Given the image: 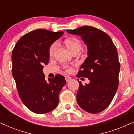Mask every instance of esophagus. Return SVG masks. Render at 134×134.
<instances>
[{"label":"esophagus","mask_w":134,"mask_h":134,"mask_svg":"<svg viewBox=\"0 0 134 134\" xmlns=\"http://www.w3.org/2000/svg\"><path fill=\"white\" fill-rule=\"evenodd\" d=\"M65 80H66V82H69V80H71V77L68 76H65Z\"/></svg>","instance_id":"esophagus-1"}]
</instances>
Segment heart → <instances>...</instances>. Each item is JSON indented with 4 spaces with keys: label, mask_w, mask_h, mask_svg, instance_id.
<instances>
[{
    "label": "heart",
    "mask_w": 134,
    "mask_h": 134,
    "mask_svg": "<svg viewBox=\"0 0 134 134\" xmlns=\"http://www.w3.org/2000/svg\"><path fill=\"white\" fill-rule=\"evenodd\" d=\"M65 45L68 49L71 52H73L75 50L80 51V49H81V43H80V42L77 39H74V38H71V39H68L66 40ZM57 43H54L53 44L51 45L49 51V54L51 57L54 55V53L57 49ZM65 69L66 71L68 72H70L72 71V68H71L70 66H66Z\"/></svg>",
    "instance_id": "1"
}]
</instances>
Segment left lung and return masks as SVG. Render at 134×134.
I'll use <instances>...</instances> for the list:
<instances>
[{
	"label": "left lung",
	"instance_id": "left-lung-1",
	"mask_svg": "<svg viewBox=\"0 0 134 134\" xmlns=\"http://www.w3.org/2000/svg\"><path fill=\"white\" fill-rule=\"evenodd\" d=\"M66 32L81 36L88 49V57L77 77H87L90 82L83 85L77 80V102L87 112L99 113L110 105L118 89L120 64L116 46L109 35L94 27Z\"/></svg>",
	"mask_w": 134,
	"mask_h": 134
}]
</instances>
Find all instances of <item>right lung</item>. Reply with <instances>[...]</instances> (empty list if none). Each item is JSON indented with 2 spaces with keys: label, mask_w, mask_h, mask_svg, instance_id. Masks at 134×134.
<instances>
[{
  "label": "right lung",
  "mask_w": 134,
  "mask_h": 134,
  "mask_svg": "<svg viewBox=\"0 0 134 134\" xmlns=\"http://www.w3.org/2000/svg\"><path fill=\"white\" fill-rule=\"evenodd\" d=\"M63 33L36 29L22 36L13 50L12 74L18 94L24 104L38 114L56 108L66 83L65 77L60 74L46 81L43 72V65L48 64L51 46Z\"/></svg>",
  "instance_id": "obj_1"
}]
</instances>
